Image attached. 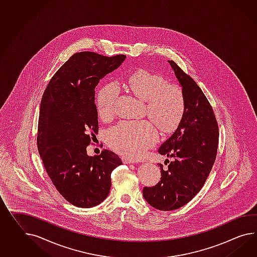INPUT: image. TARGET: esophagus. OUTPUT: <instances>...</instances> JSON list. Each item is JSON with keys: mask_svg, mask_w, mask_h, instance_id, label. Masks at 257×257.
Masks as SVG:
<instances>
[{"mask_svg": "<svg viewBox=\"0 0 257 257\" xmlns=\"http://www.w3.org/2000/svg\"><path fill=\"white\" fill-rule=\"evenodd\" d=\"M122 160H123V162H124L125 164H134V163H138V161H135V160H133L132 158H125V157L122 158Z\"/></svg>", "mask_w": 257, "mask_h": 257, "instance_id": "esophagus-1", "label": "esophagus"}]
</instances>
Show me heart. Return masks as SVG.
<instances>
[{"instance_id":"heart-1","label":"heart","mask_w":257,"mask_h":257,"mask_svg":"<svg viewBox=\"0 0 257 257\" xmlns=\"http://www.w3.org/2000/svg\"><path fill=\"white\" fill-rule=\"evenodd\" d=\"M139 99L145 102L146 114L163 132H173L184 112V98L178 86L167 84L161 75L140 70L124 84ZM117 83L106 84L97 96L99 115L112 117L118 98ZM158 130L149 121H122L106 133V141L114 151L128 158H140L158 140Z\"/></svg>"}]
</instances>
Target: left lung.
<instances>
[{
	"label": "left lung",
	"instance_id": "1",
	"mask_svg": "<svg viewBox=\"0 0 257 257\" xmlns=\"http://www.w3.org/2000/svg\"><path fill=\"white\" fill-rule=\"evenodd\" d=\"M168 62L182 86L184 112L177 130L158 149L172 161L166 170L158 164L161 180L143 190L147 203L160 211L183 207L202 188L215 161L219 139L217 121L204 93L173 60Z\"/></svg>",
	"mask_w": 257,
	"mask_h": 257
}]
</instances>
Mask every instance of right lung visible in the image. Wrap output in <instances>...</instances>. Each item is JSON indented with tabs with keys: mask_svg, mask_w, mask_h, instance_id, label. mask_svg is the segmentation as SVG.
<instances>
[{
	"mask_svg": "<svg viewBox=\"0 0 257 257\" xmlns=\"http://www.w3.org/2000/svg\"><path fill=\"white\" fill-rule=\"evenodd\" d=\"M125 59L124 55L76 53L54 74L41 100L40 157L59 194L76 207L102 202L111 189L112 171L122 164L113 152L90 157L86 147L99 130L95 87Z\"/></svg>",
	"mask_w": 257,
	"mask_h": 257,
	"instance_id": "add662e5",
	"label": "right lung"
}]
</instances>
